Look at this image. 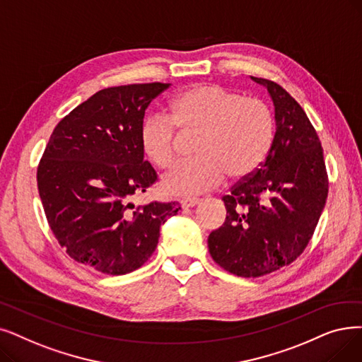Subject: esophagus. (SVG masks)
Here are the masks:
<instances>
[{
	"instance_id": "esophagus-1",
	"label": "esophagus",
	"mask_w": 362,
	"mask_h": 362,
	"mask_svg": "<svg viewBox=\"0 0 362 362\" xmlns=\"http://www.w3.org/2000/svg\"><path fill=\"white\" fill-rule=\"evenodd\" d=\"M180 204L183 209H191V207H195L197 204H199V199L198 198H185L180 201Z\"/></svg>"
}]
</instances>
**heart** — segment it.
Listing matches in <instances>:
<instances>
[{
	"label": "heart",
	"instance_id": "heart-1",
	"mask_svg": "<svg viewBox=\"0 0 362 362\" xmlns=\"http://www.w3.org/2000/svg\"><path fill=\"white\" fill-rule=\"evenodd\" d=\"M170 117L149 115L140 125V145L151 163L168 170L176 161V127L197 133V158L179 164L163 186L177 197H195L214 189L225 175L244 179L264 163L275 139L271 107L257 98L220 84H195L170 100Z\"/></svg>",
	"mask_w": 362,
	"mask_h": 362
}]
</instances>
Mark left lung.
<instances>
[{"label": "left lung", "mask_w": 362, "mask_h": 362, "mask_svg": "<svg viewBox=\"0 0 362 362\" xmlns=\"http://www.w3.org/2000/svg\"><path fill=\"white\" fill-rule=\"evenodd\" d=\"M251 78L274 100L275 139L264 163L222 198L226 220L209 237L213 260L244 278L268 275L300 256L328 195L322 146L303 107L279 84Z\"/></svg>", "instance_id": "left-lung-1"}]
</instances>
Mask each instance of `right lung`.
Returning a JSON list of instances; mask_svg holds the SVG:
<instances>
[{"label": "right lung", "mask_w": 362, "mask_h": 362, "mask_svg": "<svg viewBox=\"0 0 362 362\" xmlns=\"http://www.w3.org/2000/svg\"><path fill=\"white\" fill-rule=\"evenodd\" d=\"M167 88L148 83L93 94L60 119L38 164V192L56 240L74 260L102 274L139 269L165 218L180 210L177 201H152L128 211L132 197L158 180L144 161L140 125Z\"/></svg>", "instance_id": "right-lung-1"}]
</instances>
